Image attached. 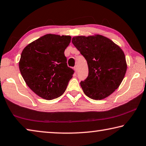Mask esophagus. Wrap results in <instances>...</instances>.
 <instances>
[{
	"instance_id": "obj_1",
	"label": "esophagus",
	"mask_w": 146,
	"mask_h": 146,
	"mask_svg": "<svg viewBox=\"0 0 146 146\" xmlns=\"http://www.w3.org/2000/svg\"><path fill=\"white\" fill-rule=\"evenodd\" d=\"M74 70H75V72L76 73L78 71V67H77V66H75V67H74Z\"/></svg>"
}]
</instances>
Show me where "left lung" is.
Returning <instances> with one entry per match:
<instances>
[{"mask_svg":"<svg viewBox=\"0 0 146 146\" xmlns=\"http://www.w3.org/2000/svg\"><path fill=\"white\" fill-rule=\"evenodd\" d=\"M72 43L87 60L89 73L80 86L93 100L108 97L119 87L127 70L122 49L106 36H76Z\"/></svg>","mask_w":146,"mask_h":146,"instance_id":"obj_1","label":"left lung"}]
</instances>
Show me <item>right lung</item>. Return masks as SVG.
<instances>
[{
    "instance_id": "obj_1",
    "label": "right lung",
    "mask_w": 146,
    "mask_h": 146,
    "mask_svg": "<svg viewBox=\"0 0 146 146\" xmlns=\"http://www.w3.org/2000/svg\"><path fill=\"white\" fill-rule=\"evenodd\" d=\"M71 37L47 34L26 46L19 66L28 87L39 97L52 100L66 91L74 71L69 68L64 51Z\"/></svg>"
}]
</instances>
